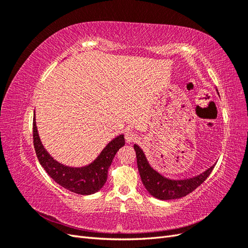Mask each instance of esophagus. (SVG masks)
I'll return each mask as SVG.
<instances>
[{"instance_id": "1", "label": "esophagus", "mask_w": 248, "mask_h": 248, "mask_svg": "<svg viewBox=\"0 0 248 248\" xmlns=\"http://www.w3.org/2000/svg\"><path fill=\"white\" fill-rule=\"evenodd\" d=\"M125 140L127 142H133V141H137L140 140V136L132 130H128L125 133Z\"/></svg>"}]
</instances>
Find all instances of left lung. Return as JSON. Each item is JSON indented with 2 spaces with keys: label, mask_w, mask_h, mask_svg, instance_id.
Wrapping results in <instances>:
<instances>
[{
  "label": "left lung",
  "mask_w": 248,
  "mask_h": 248,
  "mask_svg": "<svg viewBox=\"0 0 248 248\" xmlns=\"http://www.w3.org/2000/svg\"><path fill=\"white\" fill-rule=\"evenodd\" d=\"M134 150L137 153L138 169L142 184L151 196L159 200H175L187 196L205 181L215 167L214 164L197 177L176 181L164 178L150 167L144 152L138 145H134Z\"/></svg>",
  "instance_id": "1"
}]
</instances>
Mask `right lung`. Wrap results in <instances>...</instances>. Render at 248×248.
<instances>
[{"label":"right lung","mask_w":248,"mask_h":248,"mask_svg":"<svg viewBox=\"0 0 248 248\" xmlns=\"http://www.w3.org/2000/svg\"><path fill=\"white\" fill-rule=\"evenodd\" d=\"M33 142L42 168L50 178L64 188L78 194H92L102 188L108 179V170L119 149L125 145L124 136L112 140L96 160L84 168H69L56 161L43 148L33 119Z\"/></svg>","instance_id":"add662e5"}]
</instances>
